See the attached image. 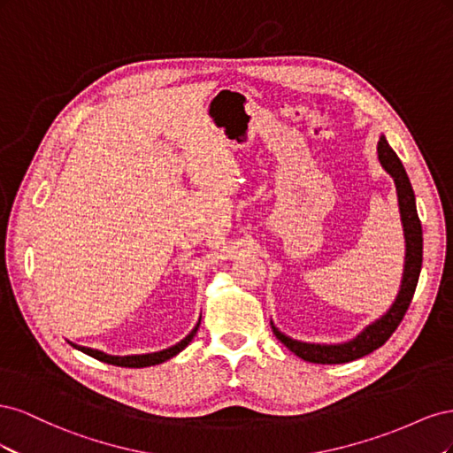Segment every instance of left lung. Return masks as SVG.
<instances>
[{"mask_svg":"<svg viewBox=\"0 0 453 453\" xmlns=\"http://www.w3.org/2000/svg\"><path fill=\"white\" fill-rule=\"evenodd\" d=\"M378 160L381 168L386 170L395 181L396 187V200H399V211H401V223L404 232V268H403V280L399 293H396L393 304L389 310L380 315L376 321L366 325L363 331L342 344H315V342H300L291 336L283 334L280 328L270 321L272 331L283 346L289 348L300 359L308 363L318 365H340L349 363L355 359H361L365 355L372 353L380 346L386 344L389 336L395 333V328L403 321L404 313L412 303V296L416 291V285L421 272V260H423V230L416 210V196L412 183H410L406 170L403 166L401 158L396 157L391 145L388 143L386 135H380L378 142Z\"/></svg>","mask_w":453,"mask_h":453,"instance_id":"obj_1","label":"left lung"}]
</instances>
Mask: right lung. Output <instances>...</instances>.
Instances as JSON below:
<instances>
[{"instance_id": "obj_1", "label": "right lung", "mask_w": 453, "mask_h": 453, "mask_svg": "<svg viewBox=\"0 0 453 453\" xmlns=\"http://www.w3.org/2000/svg\"><path fill=\"white\" fill-rule=\"evenodd\" d=\"M200 318H202V315H200ZM198 326H200V321L195 325L193 331H190L181 342H177L175 346L166 348V349H160V351H153V353H142V355H109V353H105V351L94 349V348L77 346V344H73V342H70V344H72L75 349L83 351V353L90 355V357L98 359V361H102V363H107V365L127 366V368H143V366L160 365V363H164V361H168V359L175 357L177 353L183 351V349L190 344V340L195 338V334H196V331H198Z\"/></svg>"}]
</instances>
